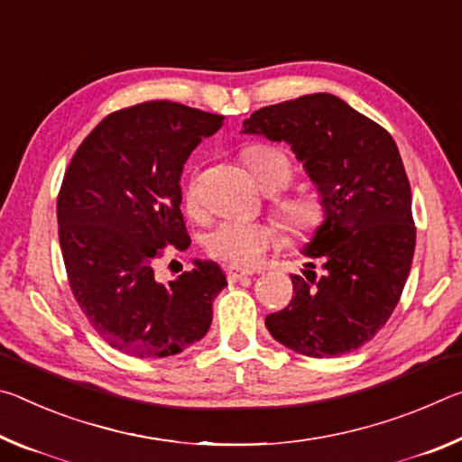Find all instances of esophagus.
Listing matches in <instances>:
<instances>
[{
	"label": "esophagus",
	"mask_w": 462,
	"mask_h": 462,
	"mask_svg": "<svg viewBox=\"0 0 462 462\" xmlns=\"http://www.w3.org/2000/svg\"><path fill=\"white\" fill-rule=\"evenodd\" d=\"M225 272H226V278H229V282H237V281H241V278H244V276H252V274H254V270L239 268V266H229Z\"/></svg>",
	"instance_id": "esophagus-1"
}]
</instances>
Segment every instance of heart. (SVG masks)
<instances>
[{
    "instance_id": "obj_1",
    "label": "heart",
    "mask_w": 462,
    "mask_h": 462,
    "mask_svg": "<svg viewBox=\"0 0 462 462\" xmlns=\"http://www.w3.org/2000/svg\"><path fill=\"white\" fill-rule=\"evenodd\" d=\"M245 162L254 178L263 190H281L292 180V163L281 149L276 147H249L245 151ZM184 204L188 210L199 208V186L196 180L188 181L184 188ZM286 226L297 236L315 229L321 221V207L311 196H292L278 202ZM278 231L272 223L263 221H231L218 223L207 236V249L215 258L229 262L231 266H254L262 255L276 244Z\"/></svg>"
}]
</instances>
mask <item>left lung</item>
Masks as SVG:
<instances>
[{
    "label": "left lung",
    "instance_id": "1",
    "mask_svg": "<svg viewBox=\"0 0 462 462\" xmlns=\"http://www.w3.org/2000/svg\"><path fill=\"white\" fill-rule=\"evenodd\" d=\"M245 134L289 143L319 194L323 223L302 247L305 276L266 317L276 342L302 356L334 358L376 336L397 307L415 249L411 188L391 134L331 94L255 110Z\"/></svg>",
    "mask_w": 462,
    "mask_h": 462
}]
</instances>
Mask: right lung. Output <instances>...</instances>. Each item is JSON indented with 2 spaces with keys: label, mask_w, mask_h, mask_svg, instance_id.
Segmentation results:
<instances>
[{
  "label": "right lung",
  "mask_w": 462,
  "mask_h": 462,
  "mask_svg": "<svg viewBox=\"0 0 462 462\" xmlns=\"http://www.w3.org/2000/svg\"><path fill=\"white\" fill-rule=\"evenodd\" d=\"M225 116L184 104L143 102L106 116L75 151L57 200L59 241L73 297L106 344L134 358H165L199 342L226 286L218 263L194 260L155 281L163 247L190 245L180 178Z\"/></svg>",
  "instance_id": "add662e5"
}]
</instances>
